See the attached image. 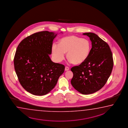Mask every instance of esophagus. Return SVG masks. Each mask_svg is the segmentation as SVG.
I'll return each instance as SVG.
<instances>
[{
	"mask_svg": "<svg viewBox=\"0 0 128 128\" xmlns=\"http://www.w3.org/2000/svg\"><path fill=\"white\" fill-rule=\"evenodd\" d=\"M70 70V68L68 67V66H66L65 68V71H68V70Z\"/></svg>",
	"mask_w": 128,
	"mask_h": 128,
	"instance_id": "34e87169",
	"label": "esophagus"
}]
</instances>
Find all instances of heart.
<instances>
[{"instance_id": "b5f03b06", "label": "heart", "mask_w": 128, "mask_h": 128, "mask_svg": "<svg viewBox=\"0 0 128 128\" xmlns=\"http://www.w3.org/2000/svg\"><path fill=\"white\" fill-rule=\"evenodd\" d=\"M91 44L88 40L75 35L64 37L61 39L59 45L54 44L52 50L54 60L61 62L64 59L65 53L69 61L78 65L84 63L88 58Z\"/></svg>"}]
</instances>
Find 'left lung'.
Here are the masks:
<instances>
[{
  "instance_id": "1",
  "label": "left lung",
  "mask_w": 128,
  "mask_h": 128,
  "mask_svg": "<svg viewBox=\"0 0 128 128\" xmlns=\"http://www.w3.org/2000/svg\"><path fill=\"white\" fill-rule=\"evenodd\" d=\"M90 38L92 48L84 63L71 68L72 86L80 93L89 94L99 90L106 83L113 66L112 54L108 44L93 32L83 34Z\"/></svg>"
}]
</instances>
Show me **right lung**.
<instances>
[{
	"instance_id": "1",
	"label": "right lung",
	"mask_w": 128,
	"mask_h": 128,
	"mask_svg": "<svg viewBox=\"0 0 128 128\" xmlns=\"http://www.w3.org/2000/svg\"><path fill=\"white\" fill-rule=\"evenodd\" d=\"M56 35L48 31L36 32L22 40L16 50L14 65L18 80L34 95L50 92L64 71V65L53 62L49 57Z\"/></svg>"
}]
</instances>
